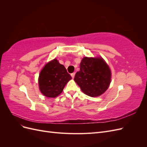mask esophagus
Masks as SVG:
<instances>
[{
  "mask_svg": "<svg viewBox=\"0 0 147 147\" xmlns=\"http://www.w3.org/2000/svg\"><path fill=\"white\" fill-rule=\"evenodd\" d=\"M75 73H72V74H71V76H72V78H74V77H75Z\"/></svg>",
  "mask_w": 147,
  "mask_h": 147,
  "instance_id": "1",
  "label": "esophagus"
}]
</instances>
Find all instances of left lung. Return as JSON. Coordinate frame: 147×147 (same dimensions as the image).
<instances>
[{
    "label": "left lung",
    "instance_id": "1",
    "mask_svg": "<svg viewBox=\"0 0 147 147\" xmlns=\"http://www.w3.org/2000/svg\"><path fill=\"white\" fill-rule=\"evenodd\" d=\"M80 67L74 80L84 94L91 97H98L109 88L111 71L102 57H84Z\"/></svg>",
    "mask_w": 147,
    "mask_h": 147
}]
</instances>
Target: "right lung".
<instances>
[{
    "mask_svg": "<svg viewBox=\"0 0 147 147\" xmlns=\"http://www.w3.org/2000/svg\"><path fill=\"white\" fill-rule=\"evenodd\" d=\"M71 79L65 67L55 59L44 66L40 73L39 89L45 96L54 98L63 92L65 84Z\"/></svg>",
    "mask_w": 147,
    "mask_h": 147,
    "instance_id": "right-lung-1",
    "label": "right lung"
}]
</instances>
